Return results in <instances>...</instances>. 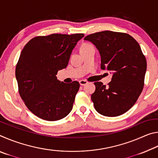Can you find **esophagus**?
<instances>
[{"instance_id": "34e87169", "label": "esophagus", "mask_w": 158, "mask_h": 158, "mask_svg": "<svg viewBox=\"0 0 158 158\" xmlns=\"http://www.w3.org/2000/svg\"><path fill=\"white\" fill-rule=\"evenodd\" d=\"M79 84L81 85H85L86 84H88V81H86V80L82 79V80H80V81H79Z\"/></svg>"}]
</instances>
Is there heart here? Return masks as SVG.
I'll use <instances>...</instances> for the list:
<instances>
[{"mask_svg": "<svg viewBox=\"0 0 158 158\" xmlns=\"http://www.w3.org/2000/svg\"><path fill=\"white\" fill-rule=\"evenodd\" d=\"M92 46H93V45L90 44H89V43H84V44H82V46H81V50L87 49V48L90 47H92Z\"/></svg>", "mask_w": 158, "mask_h": 158, "instance_id": "heart-1", "label": "heart"}]
</instances>
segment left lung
I'll return each instance as SVG.
<instances>
[{
    "label": "left lung",
    "instance_id": "8db88e82",
    "mask_svg": "<svg viewBox=\"0 0 158 158\" xmlns=\"http://www.w3.org/2000/svg\"><path fill=\"white\" fill-rule=\"evenodd\" d=\"M99 50L101 69L113 73L108 86L95 82L91 100L99 114L109 117L123 114L135 105L142 92L146 71L145 56L129 34L105 31L84 37Z\"/></svg>",
    "mask_w": 158,
    "mask_h": 158
}]
</instances>
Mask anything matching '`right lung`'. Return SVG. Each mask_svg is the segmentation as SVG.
<instances>
[{"label":"right lung","instance_id":"1","mask_svg":"<svg viewBox=\"0 0 158 158\" xmlns=\"http://www.w3.org/2000/svg\"><path fill=\"white\" fill-rule=\"evenodd\" d=\"M84 36L83 33L37 36L21 51L15 69L19 93L37 117L55 121L71 111L79 83L65 84L56 75L66 68L73 49Z\"/></svg>","mask_w":158,"mask_h":158}]
</instances>
